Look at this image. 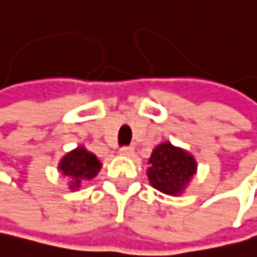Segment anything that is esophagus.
Instances as JSON below:
<instances>
[{"label": "esophagus", "mask_w": 257, "mask_h": 257, "mask_svg": "<svg viewBox=\"0 0 257 257\" xmlns=\"http://www.w3.org/2000/svg\"><path fill=\"white\" fill-rule=\"evenodd\" d=\"M119 154L126 155V157H133V155H134V147L133 146H123V147L119 149Z\"/></svg>", "instance_id": "34e87169"}]
</instances>
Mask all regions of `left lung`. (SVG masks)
Masks as SVG:
<instances>
[{
    "mask_svg": "<svg viewBox=\"0 0 257 257\" xmlns=\"http://www.w3.org/2000/svg\"><path fill=\"white\" fill-rule=\"evenodd\" d=\"M149 164L151 167L147 170V176L151 185L170 196L180 194L196 173L193 155L170 142H164L154 149Z\"/></svg>",
    "mask_w": 257,
    "mask_h": 257,
    "instance_id": "1",
    "label": "left lung"
}]
</instances>
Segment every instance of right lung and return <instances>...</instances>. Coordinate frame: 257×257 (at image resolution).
<instances>
[{
    "label": "right lung",
    "instance_id": "add662e5",
    "mask_svg": "<svg viewBox=\"0 0 257 257\" xmlns=\"http://www.w3.org/2000/svg\"><path fill=\"white\" fill-rule=\"evenodd\" d=\"M100 167L102 164L97 160L95 155L87 152L84 147H77L76 151L64 155L60 164L61 173L72 178L71 189L79 188L82 180H92L98 173Z\"/></svg>",
    "mask_w": 257,
    "mask_h": 257
}]
</instances>
